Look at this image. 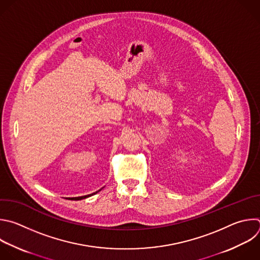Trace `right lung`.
<instances>
[{"instance_id":"obj_1","label":"right lung","mask_w":260,"mask_h":260,"mask_svg":"<svg viewBox=\"0 0 260 260\" xmlns=\"http://www.w3.org/2000/svg\"><path fill=\"white\" fill-rule=\"evenodd\" d=\"M103 189V188H102ZM102 189H100L99 191H97V192H95V193H93V194H90V195H85V196H80V197H74V198H70V199H72V200H81V199H85V198H88V197H91V196H93V195H95V194H97L98 192H100Z\"/></svg>"}]
</instances>
